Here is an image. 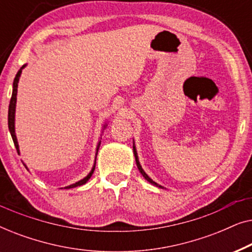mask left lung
Returning <instances> with one entry per match:
<instances>
[{
	"label": "left lung",
	"mask_w": 252,
	"mask_h": 252,
	"mask_svg": "<svg viewBox=\"0 0 252 252\" xmlns=\"http://www.w3.org/2000/svg\"><path fill=\"white\" fill-rule=\"evenodd\" d=\"M133 153H134V156H135V161H136V166H137V168H139V171H140V173L143 175V178L146 179V180L148 181V182H150L151 185H154V186H156V187H158V188H164L163 186H160V185H158L157 182H155L153 179L151 178H149L148 177V174L146 173V172L143 171V168H142V166H141V164H140V161H139V157H137V153H136V148H135V146H134V143H133Z\"/></svg>",
	"instance_id": "left-lung-1"
}]
</instances>
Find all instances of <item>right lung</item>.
I'll list each match as a JSON object with an SVG mask.
<instances>
[{"label":"right lung","instance_id":"right-lung-1","mask_svg":"<svg viewBox=\"0 0 252 252\" xmlns=\"http://www.w3.org/2000/svg\"><path fill=\"white\" fill-rule=\"evenodd\" d=\"M26 66L25 65H23L22 67H20V70L17 72L16 77H15V80H13V85H12V95H11V99H10V104H9V112H8V126H9V130H10V134H11L12 136V140H13V143H15V147L17 149V153L19 154V146H18V141H17V136H16V132H15V116H16V103H17V88H18V82H19V78L20 75H22V71L23 68ZM106 127V124L104 126H103V129H104ZM99 144H101V141H98L97 143V147H96V154H95V161H94V165H93L92 167V171L89 172V173L86 175L84 179H81L80 181L75 182V184H72L70 186H67V187H64L65 189H70V188H74V187H79V186H82L85 185L86 182H87L91 177L94 173V170H95V165H96V157H97V151H98V148H99ZM24 166H26L25 163H23ZM29 170V168H27Z\"/></svg>","mask_w":252,"mask_h":252}]
</instances>
